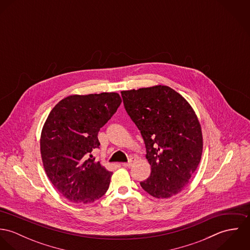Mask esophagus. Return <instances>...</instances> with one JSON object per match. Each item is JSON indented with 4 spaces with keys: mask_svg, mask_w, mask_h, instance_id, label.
I'll use <instances>...</instances> for the list:
<instances>
[{
    "mask_svg": "<svg viewBox=\"0 0 250 250\" xmlns=\"http://www.w3.org/2000/svg\"><path fill=\"white\" fill-rule=\"evenodd\" d=\"M134 162H135V159H134V158H130V160H129L128 163H124V164H123V167H132V165L134 164Z\"/></svg>",
    "mask_w": 250,
    "mask_h": 250,
    "instance_id": "1",
    "label": "esophagus"
}]
</instances>
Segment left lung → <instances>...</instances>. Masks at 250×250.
Masks as SVG:
<instances>
[{
	"instance_id": "left-lung-1",
	"label": "left lung",
	"mask_w": 250,
	"mask_h": 250,
	"mask_svg": "<svg viewBox=\"0 0 250 250\" xmlns=\"http://www.w3.org/2000/svg\"><path fill=\"white\" fill-rule=\"evenodd\" d=\"M124 107L143 137L151 166L145 191L156 198L177 194L202 155V133L192 107L167 85L121 91Z\"/></svg>"
}]
</instances>
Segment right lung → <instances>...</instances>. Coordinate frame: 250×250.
<instances>
[{"mask_svg":"<svg viewBox=\"0 0 250 250\" xmlns=\"http://www.w3.org/2000/svg\"><path fill=\"white\" fill-rule=\"evenodd\" d=\"M121 104L118 93L71 95L48 115L40 139L47 176L65 198L91 203L108 188L111 172L95 162L98 133Z\"/></svg>","mask_w":250,"mask_h":250,"instance_id":"right-lung-1","label":"right lung"}]
</instances>
